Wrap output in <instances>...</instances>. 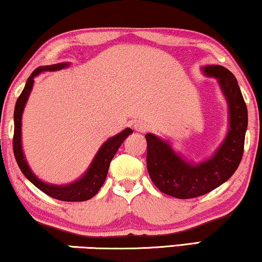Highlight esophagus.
Here are the masks:
<instances>
[{
	"label": "esophagus",
	"instance_id": "1",
	"mask_svg": "<svg viewBox=\"0 0 262 262\" xmlns=\"http://www.w3.org/2000/svg\"><path fill=\"white\" fill-rule=\"evenodd\" d=\"M134 128H135V131H137V132H145L146 130H148V124L143 120H137L134 124Z\"/></svg>",
	"mask_w": 262,
	"mask_h": 262
}]
</instances>
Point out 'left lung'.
I'll list each match as a JSON object with an SVG mask.
<instances>
[{
	"mask_svg": "<svg viewBox=\"0 0 262 262\" xmlns=\"http://www.w3.org/2000/svg\"><path fill=\"white\" fill-rule=\"evenodd\" d=\"M202 71L217 78L229 106V131L213 156L200 163L187 162L168 142L152 134L145 135L150 179L161 192L179 199L206 194L224 184L237 169L245 148L248 111L237 80L222 66H206Z\"/></svg>",
	"mask_w": 262,
	"mask_h": 262,
	"instance_id": "1",
	"label": "left lung"
}]
</instances>
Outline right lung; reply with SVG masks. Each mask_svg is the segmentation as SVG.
Listing matches in <instances>:
<instances>
[{"mask_svg": "<svg viewBox=\"0 0 262 262\" xmlns=\"http://www.w3.org/2000/svg\"><path fill=\"white\" fill-rule=\"evenodd\" d=\"M68 66H69V63H58L53 64V66L39 67L27 78L26 85H25L24 91L21 92L20 96L17 98L15 110H14L13 149L14 156H15L17 166H19L21 171L41 192L52 196V198L62 200V202H84V200L93 198L100 191V188H101V186L106 180L107 173H108L111 161H112L113 156L116 155L117 150L119 149L121 143L131 134L132 130L126 127L120 134L107 139L101 145V148L99 149V151L96 152L94 160L92 161V164L88 167L83 177L75 182H71V184L68 185H50L46 184V182H42L40 179L35 177L33 171L31 170V168L28 167L26 160H25L23 145H21V119H23L25 105H26L32 87H33L35 76H38L42 71L60 70L63 68H67Z\"/></svg>", "mask_w": 262, "mask_h": 262, "instance_id": "add662e5", "label": "right lung"}]
</instances>
